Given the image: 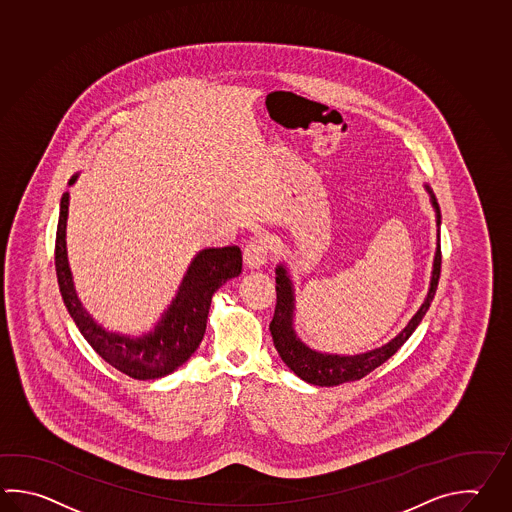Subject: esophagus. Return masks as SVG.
<instances>
[{
    "mask_svg": "<svg viewBox=\"0 0 512 512\" xmlns=\"http://www.w3.org/2000/svg\"><path fill=\"white\" fill-rule=\"evenodd\" d=\"M270 253V239L268 235H255L244 248V264L246 268H261L268 261Z\"/></svg>",
    "mask_w": 512,
    "mask_h": 512,
    "instance_id": "1",
    "label": "esophagus"
}]
</instances>
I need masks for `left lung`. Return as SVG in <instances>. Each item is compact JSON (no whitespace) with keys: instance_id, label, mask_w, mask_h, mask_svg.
Here are the masks:
<instances>
[{"instance_id":"left-lung-1","label":"left lung","mask_w":512,"mask_h":512,"mask_svg":"<svg viewBox=\"0 0 512 512\" xmlns=\"http://www.w3.org/2000/svg\"><path fill=\"white\" fill-rule=\"evenodd\" d=\"M432 206L436 209L438 217V226L441 224V215H439V206L432 191L428 188ZM277 277H275V292H277V304H275V313H273L272 323H270V332H272L273 345L281 355L282 361L286 366L293 370V374L301 377L306 383L319 386H335L346 383V381H357L377 366L383 365L386 359H390L396 354L401 346L407 343L408 337L418 328L421 319L425 317L428 306L432 303L436 290H438L439 273H441V240H439L438 230V248H436V257H434V268H432V279H430V288H428L427 299L421 304L416 315L408 321L407 326L386 345L379 346L376 350H370L365 354L355 355H337L321 354L315 352L312 348L304 345L303 341L295 335L293 330V286L290 281V275L286 268L279 264L277 266Z\"/></svg>"}]
</instances>
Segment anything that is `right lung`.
Listing matches in <instances>:
<instances>
[{
	"label": "right lung",
	"mask_w": 512,
	"mask_h": 512,
	"mask_svg": "<svg viewBox=\"0 0 512 512\" xmlns=\"http://www.w3.org/2000/svg\"><path fill=\"white\" fill-rule=\"evenodd\" d=\"M76 178L78 175L69 180V186H73ZM67 213L69 193H63L54 244V266L63 304L67 306V312L73 317L85 341L109 365L133 379L146 381L175 372L199 348L206 332L213 293L228 279L237 277L242 270L239 246L199 251L189 264L173 303L169 304L153 332L140 337L113 334L94 321L74 290L65 248Z\"/></svg>",
	"instance_id": "right-lung-1"
}]
</instances>
